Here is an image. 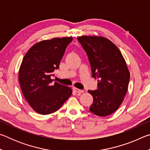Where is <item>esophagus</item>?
<instances>
[{"label":"esophagus","instance_id":"obj_1","mask_svg":"<svg viewBox=\"0 0 150 150\" xmlns=\"http://www.w3.org/2000/svg\"><path fill=\"white\" fill-rule=\"evenodd\" d=\"M73 91H74L75 93H83V92H84V91H83V90L79 89V88H75V87L73 88Z\"/></svg>","mask_w":150,"mask_h":150}]
</instances>
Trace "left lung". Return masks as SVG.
<instances>
[{
  "instance_id": "left-lung-1",
  "label": "left lung",
  "mask_w": 150,
  "mask_h": 150,
  "mask_svg": "<svg viewBox=\"0 0 150 150\" xmlns=\"http://www.w3.org/2000/svg\"><path fill=\"white\" fill-rule=\"evenodd\" d=\"M86 52L93 77L98 79L96 90H88L93 97L89 110L94 115L106 116L115 112L124 100L130 73L118 48L103 37H79Z\"/></svg>"
}]
</instances>
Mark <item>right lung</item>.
<instances>
[{"instance_id": "1", "label": "right lung", "mask_w": 150, "mask_h": 150, "mask_svg": "<svg viewBox=\"0 0 150 150\" xmlns=\"http://www.w3.org/2000/svg\"><path fill=\"white\" fill-rule=\"evenodd\" d=\"M71 37L40 42L30 48L23 58L19 71L22 93L30 106L40 115L59 109L72 94L71 88L53 83L51 77L59 63Z\"/></svg>"}]
</instances>
